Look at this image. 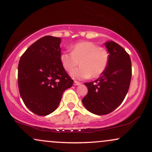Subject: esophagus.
Masks as SVG:
<instances>
[{
    "mask_svg": "<svg viewBox=\"0 0 152 152\" xmlns=\"http://www.w3.org/2000/svg\"><path fill=\"white\" fill-rule=\"evenodd\" d=\"M74 86H78V85L81 84V83H80V82H78V81H74Z\"/></svg>",
    "mask_w": 152,
    "mask_h": 152,
    "instance_id": "esophagus-1",
    "label": "esophagus"
}]
</instances>
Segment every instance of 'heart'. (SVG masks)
<instances>
[{"instance_id":"b5f03b06","label":"heart","mask_w":152,"mask_h":152,"mask_svg":"<svg viewBox=\"0 0 152 152\" xmlns=\"http://www.w3.org/2000/svg\"><path fill=\"white\" fill-rule=\"evenodd\" d=\"M63 67L70 72L79 62L81 66L71 72L76 79H86L100 76L105 71L109 62V53L91 41H81L74 44L71 52H63L60 55Z\"/></svg>"}]
</instances>
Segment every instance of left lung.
<instances>
[{
    "label": "left lung",
    "instance_id": "8db88e82",
    "mask_svg": "<svg viewBox=\"0 0 152 152\" xmlns=\"http://www.w3.org/2000/svg\"><path fill=\"white\" fill-rule=\"evenodd\" d=\"M105 46L109 53L107 68L96 81L85 83L88 94L82 99L85 108L96 115L109 114L123 102L132 78V62L124 48L114 41Z\"/></svg>",
    "mask_w": 152,
    "mask_h": 152
}]
</instances>
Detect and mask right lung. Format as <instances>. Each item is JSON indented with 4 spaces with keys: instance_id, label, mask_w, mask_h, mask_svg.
<instances>
[{
    "instance_id": "obj_1",
    "label": "right lung",
    "mask_w": 152,
    "mask_h": 152,
    "mask_svg": "<svg viewBox=\"0 0 152 152\" xmlns=\"http://www.w3.org/2000/svg\"><path fill=\"white\" fill-rule=\"evenodd\" d=\"M61 38H41L27 48L18 68L20 95L25 105L38 116H46L58 107L63 93L74 81L60 61Z\"/></svg>"
}]
</instances>
